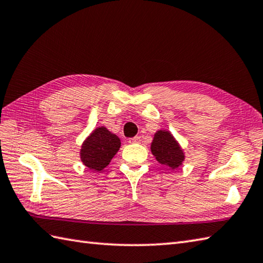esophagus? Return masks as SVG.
<instances>
[{"mask_svg": "<svg viewBox=\"0 0 263 263\" xmlns=\"http://www.w3.org/2000/svg\"><path fill=\"white\" fill-rule=\"evenodd\" d=\"M128 142L130 143H139L140 142V137H133V138H130L128 139Z\"/></svg>", "mask_w": 263, "mask_h": 263, "instance_id": "esophagus-1", "label": "esophagus"}]
</instances>
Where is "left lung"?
Returning <instances> with one entry per match:
<instances>
[{"mask_svg":"<svg viewBox=\"0 0 263 263\" xmlns=\"http://www.w3.org/2000/svg\"><path fill=\"white\" fill-rule=\"evenodd\" d=\"M152 153L161 165L173 170L181 166L184 160L183 150L168 131L160 130L156 133L152 143Z\"/></svg>","mask_w":263,"mask_h":263,"instance_id":"1","label":"left lung"}]
</instances>
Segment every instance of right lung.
<instances>
[{
    "mask_svg": "<svg viewBox=\"0 0 263 263\" xmlns=\"http://www.w3.org/2000/svg\"><path fill=\"white\" fill-rule=\"evenodd\" d=\"M121 140L107 128H96L83 142L80 157L82 163L92 171H102L110 163V159L119 152Z\"/></svg>",
    "mask_w": 263,
    "mask_h": 263,
    "instance_id": "obj_1",
    "label": "right lung"
}]
</instances>
